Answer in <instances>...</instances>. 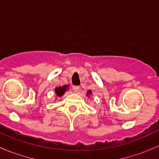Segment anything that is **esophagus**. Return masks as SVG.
<instances>
[{
    "label": "esophagus",
    "instance_id": "34e87169",
    "mask_svg": "<svg viewBox=\"0 0 159 159\" xmlns=\"http://www.w3.org/2000/svg\"><path fill=\"white\" fill-rule=\"evenodd\" d=\"M79 89H80L79 86H77V85H74L73 87H72V89H73V91H75V92H78V91H79Z\"/></svg>",
    "mask_w": 159,
    "mask_h": 159
}]
</instances>
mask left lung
<instances>
[{
	"label": "left lung",
	"instance_id": "1",
	"mask_svg": "<svg viewBox=\"0 0 159 159\" xmlns=\"http://www.w3.org/2000/svg\"><path fill=\"white\" fill-rule=\"evenodd\" d=\"M89 94H91V91H90V90H89V91H87V94H86V95L89 96Z\"/></svg>",
	"mask_w": 159,
	"mask_h": 159
}]
</instances>
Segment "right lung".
I'll return each instance as SVG.
<instances>
[{
    "mask_svg": "<svg viewBox=\"0 0 159 159\" xmlns=\"http://www.w3.org/2000/svg\"><path fill=\"white\" fill-rule=\"evenodd\" d=\"M68 87H69V85H64L62 86V87H58V88H55V93L56 94H57L58 97H61L62 95H63L65 93V91H67V90H68Z\"/></svg>",
    "mask_w": 159,
    "mask_h": 159,
    "instance_id": "right-lung-1",
    "label": "right lung"
}]
</instances>
